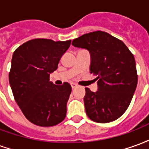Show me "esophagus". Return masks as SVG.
Returning a JSON list of instances; mask_svg holds the SVG:
<instances>
[{"instance_id": "34e87169", "label": "esophagus", "mask_w": 149, "mask_h": 149, "mask_svg": "<svg viewBox=\"0 0 149 149\" xmlns=\"http://www.w3.org/2000/svg\"><path fill=\"white\" fill-rule=\"evenodd\" d=\"M71 86H72V89H74V88H77V84H74V83H72Z\"/></svg>"}]
</instances>
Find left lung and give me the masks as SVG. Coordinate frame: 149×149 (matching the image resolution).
I'll return each mask as SVG.
<instances>
[{
	"mask_svg": "<svg viewBox=\"0 0 149 149\" xmlns=\"http://www.w3.org/2000/svg\"><path fill=\"white\" fill-rule=\"evenodd\" d=\"M72 45L89 52V70L97 76V92L85 88L86 114L97 123L114 121L127 110L136 88L134 56L121 40L102 31L84 34Z\"/></svg>",
	"mask_w": 149,
	"mask_h": 149,
	"instance_id": "obj_1",
	"label": "left lung"
}]
</instances>
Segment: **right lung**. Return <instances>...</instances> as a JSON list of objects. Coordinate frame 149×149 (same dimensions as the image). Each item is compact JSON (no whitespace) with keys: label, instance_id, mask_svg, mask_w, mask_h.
<instances>
[{"label":"right lung","instance_id":"obj_1","mask_svg":"<svg viewBox=\"0 0 149 149\" xmlns=\"http://www.w3.org/2000/svg\"><path fill=\"white\" fill-rule=\"evenodd\" d=\"M71 40L34 39L15 50L8 75L16 102L34 125L49 127L64 120L72 87L65 82L55 85L49 76L56 70Z\"/></svg>","mask_w":149,"mask_h":149}]
</instances>
